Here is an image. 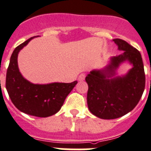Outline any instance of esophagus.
Wrapping results in <instances>:
<instances>
[{
  "mask_svg": "<svg viewBox=\"0 0 151 151\" xmlns=\"http://www.w3.org/2000/svg\"><path fill=\"white\" fill-rule=\"evenodd\" d=\"M85 77H86L85 74H81L79 75V77H78V81H83V80L85 79Z\"/></svg>",
  "mask_w": 151,
  "mask_h": 151,
  "instance_id": "esophagus-1",
  "label": "esophagus"
}]
</instances>
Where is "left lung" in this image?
Here are the masks:
<instances>
[{"instance_id": "left-lung-1", "label": "left lung", "mask_w": 151, "mask_h": 151, "mask_svg": "<svg viewBox=\"0 0 151 151\" xmlns=\"http://www.w3.org/2000/svg\"><path fill=\"white\" fill-rule=\"evenodd\" d=\"M119 51L101 69L86 75L87 105L93 115L103 119H115L131 112L141 99L145 87V74L141 53L125 41L115 39ZM125 62L132 66L126 74L119 76L117 69Z\"/></svg>"}]
</instances>
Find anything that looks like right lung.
<instances>
[{"instance_id": "right-lung-1", "label": "right lung", "mask_w": 151, "mask_h": 151, "mask_svg": "<svg viewBox=\"0 0 151 151\" xmlns=\"http://www.w3.org/2000/svg\"><path fill=\"white\" fill-rule=\"evenodd\" d=\"M18 45L13 52L6 77V89L12 103L22 112L45 118L57 113L77 81L72 83H32L23 77L18 68V54L32 39Z\"/></svg>"}]
</instances>
